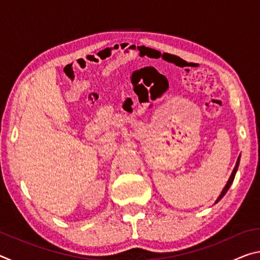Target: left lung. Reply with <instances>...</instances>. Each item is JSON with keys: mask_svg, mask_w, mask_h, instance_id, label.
<instances>
[{"mask_svg": "<svg viewBox=\"0 0 260 260\" xmlns=\"http://www.w3.org/2000/svg\"><path fill=\"white\" fill-rule=\"evenodd\" d=\"M239 164H240V157L237 158V161H236V165H235V167H234V170H233V172H232V175L230 177V179H228V181H227V183H226V186H225V188L222 189V191H221V193H220L219 195V197L217 199V201H215V203H218V202L222 199L223 196L226 195V192L228 191V189H230V187L232 186V183H233V181H234V178H235V174H236V171H237V169H239Z\"/></svg>", "mask_w": 260, "mask_h": 260, "instance_id": "left-lung-1", "label": "left lung"}]
</instances>
